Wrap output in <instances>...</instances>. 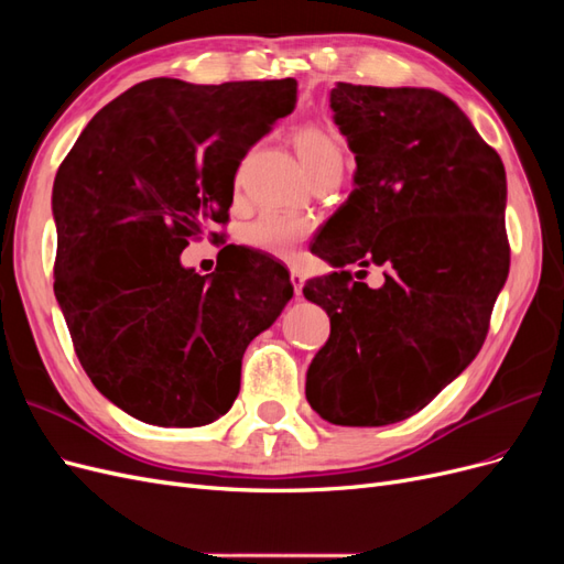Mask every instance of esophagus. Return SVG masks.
<instances>
[{"mask_svg":"<svg viewBox=\"0 0 564 564\" xmlns=\"http://www.w3.org/2000/svg\"><path fill=\"white\" fill-rule=\"evenodd\" d=\"M289 278H292V284H294V292H296V296H301V292H303V284H305L303 272H301L299 268H292V272H289Z\"/></svg>","mask_w":564,"mask_h":564,"instance_id":"34e87169","label":"esophagus"}]
</instances>
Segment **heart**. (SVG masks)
<instances>
[{
    "instance_id": "b5f03b06",
    "label": "heart",
    "mask_w": 564,
    "mask_h": 564,
    "mask_svg": "<svg viewBox=\"0 0 564 564\" xmlns=\"http://www.w3.org/2000/svg\"><path fill=\"white\" fill-rule=\"evenodd\" d=\"M292 141L301 158V164L311 174V178L322 172H329V169L344 166V148H340L332 131L319 124H301L299 129H294ZM305 232H308V226L299 218L265 214L259 220H253L251 226H247L245 242L251 249L278 256V259H289Z\"/></svg>"
}]
</instances>
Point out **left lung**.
<instances>
[{"instance_id":"1","label":"left lung","mask_w":564,"mask_h":564,"mask_svg":"<svg viewBox=\"0 0 564 564\" xmlns=\"http://www.w3.org/2000/svg\"><path fill=\"white\" fill-rule=\"evenodd\" d=\"M329 100L357 172L313 245L336 272L303 286L332 322L305 398L329 423L388 425L421 412L485 344L510 268L506 169L433 89L338 82ZM350 262L383 267L387 282L355 283Z\"/></svg>"}]
</instances>
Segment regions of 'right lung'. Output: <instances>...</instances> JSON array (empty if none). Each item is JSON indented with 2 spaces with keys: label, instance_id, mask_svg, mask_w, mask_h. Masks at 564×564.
Returning a JSON list of instances; mask_svg holds the SVG:
<instances>
[{
  "label": "right lung",
  "instance_id": "obj_1",
  "mask_svg": "<svg viewBox=\"0 0 564 564\" xmlns=\"http://www.w3.org/2000/svg\"><path fill=\"white\" fill-rule=\"evenodd\" d=\"M294 106L292 77L148 79L98 110L58 166L56 301L87 377L133 419L224 416L251 338L292 299L286 268L261 251L228 245L212 275L181 251L218 240L240 162Z\"/></svg>",
  "mask_w": 564,
  "mask_h": 564
}]
</instances>
